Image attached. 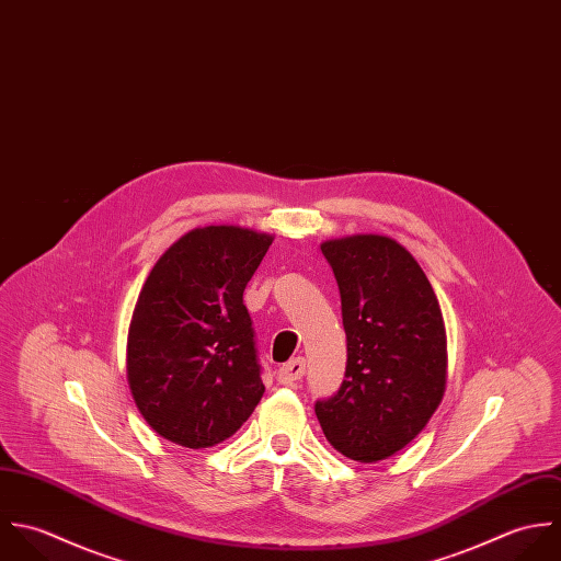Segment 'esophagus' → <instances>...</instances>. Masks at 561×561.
Here are the masks:
<instances>
[{
	"instance_id": "1",
	"label": "esophagus",
	"mask_w": 561,
	"mask_h": 561,
	"mask_svg": "<svg viewBox=\"0 0 561 561\" xmlns=\"http://www.w3.org/2000/svg\"><path fill=\"white\" fill-rule=\"evenodd\" d=\"M304 375H306V359L304 357H295V359L286 362L284 366H279V370H277V379L284 386H290V383L299 381Z\"/></svg>"
}]
</instances>
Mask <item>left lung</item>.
I'll return each mask as SVG.
<instances>
[{"label": "left lung", "mask_w": 561, "mask_h": 561, "mask_svg": "<svg viewBox=\"0 0 561 561\" xmlns=\"http://www.w3.org/2000/svg\"><path fill=\"white\" fill-rule=\"evenodd\" d=\"M336 275L346 370L314 412L330 445L373 463L410 445L447 386V332L436 293L397 240L357 233L321 244Z\"/></svg>", "instance_id": "obj_1"}]
</instances>
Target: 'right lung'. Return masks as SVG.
<instances>
[{
	"instance_id": "right-lung-1",
	"label": "right lung",
	"mask_w": 561,
	"mask_h": 561,
	"mask_svg": "<svg viewBox=\"0 0 561 561\" xmlns=\"http://www.w3.org/2000/svg\"><path fill=\"white\" fill-rule=\"evenodd\" d=\"M271 233L208 225L151 268L127 334V383L147 425L186 448L233 436L264 394L242 293Z\"/></svg>"
}]
</instances>
